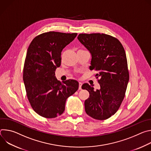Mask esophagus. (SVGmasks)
Masks as SVG:
<instances>
[{
  "mask_svg": "<svg viewBox=\"0 0 151 151\" xmlns=\"http://www.w3.org/2000/svg\"><path fill=\"white\" fill-rule=\"evenodd\" d=\"M82 82H79V90H81L82 89Z\"/></svg>",
  "mask_w": 151,
  "mask_h": 151,
  "instance_id": "34e87169",
  "label": "esophagus"
}]
</instances>
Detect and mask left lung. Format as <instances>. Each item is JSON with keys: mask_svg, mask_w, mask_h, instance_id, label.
I'll use <instances>...</instances> for the list:
<instances>
[{"mask_svg": "<svg viewBox=\"0 0 151 151\" xmlns=\"http://www.w3.org/2000/svg\"><path fill=\"white\" fill-rule=\"evenodd\" d=\"M78 39L91 54L90 69L97 72L100 86L94 90L87 83L82 85L90 93L85 101V112L94 119H106L119 108L129 81L124 48L118 39L104 33H82Z\"/></svg>", "mask_w": 151, "mask_h": 151, "instance_id": "left-lung-1", "label": "left lung"}]
</instances>
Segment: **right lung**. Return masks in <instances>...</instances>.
Returning <instances> with one entry per match:
<instances>
[{
	"instance_id": "right-lung-1",
	"label": "right lung",
	"mask_w": 151,
	"mask_h": 151,
	"mask_svg": "<svg viewBox=\"0 0 151 151\" xmlns=\"http://www.w3.org/2000/svg\"><path fill=\"white\" fill-rule=\"evenodd\" d=\"M76 36V33H44L35 37L27 49L23 81L32 107L42 117L61 115L67 99L78 89V81L69 79L61 83L55 76V69L61 65L63 49Z\"/></svg>"
}]
</instances>
